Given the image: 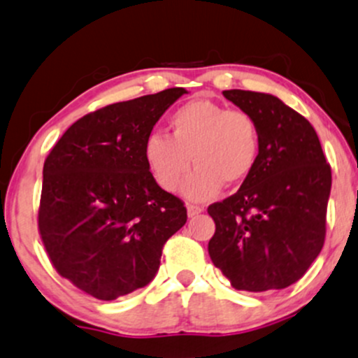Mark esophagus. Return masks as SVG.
<instances>
[{
    "label": "esophagus",
    "instance_id": "obj_1",
    "mask_svg": "<svg viewBox=\"0 0 358 358\" xmlns=\"http://www.w3.org/2000/svg\"><path fill=\"white\" fill-rule=\"evenodd\" d=\"M200 212H203V207L194 206V203H188V206H187V214H188V217H195V215H199Z\"/></svg>",
    "mask_w": 358,
    "mask_h": 358
}]
</instances>
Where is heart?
<instances>
[{"mask_svg": "<svg viewBox=\"0 0 358 358\" xmlns=\"http://www.w3.org/2000/svg\"><path fill=\"white\" fill-rule=\"evenodd\" d=\"M170 136L151 134L144 161L156 183L175 192L192 163L195 170L182 187L194 202L214 199L227 185L250 178L260 156V131L251 115L197 98L178 107L168 119Z\"/></svg>", "mask_w": 358, "mask_h": 358, "instance_id": "b5f03b06", "label": "heart"}]
</instances>
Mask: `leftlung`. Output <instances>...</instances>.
Listing matches in <instances>:
<instances>
[{
    "label": "left lung",
    "mask_w": 358,
    "mask_h": 358,
    "mask_svg": "<svg viewBox=\"0 0 358 358\" xmlns=\"http://www.w3.org/2000/svg\"><path fill=\"white\" fill-rule=\"evenodd\" d=\"M222 95L257 122L260 156L236 194L207 209L215 222L210 260L238 290L285 289L324 245L331 168L313 125L280 98Z\"/></svg>",
    "instance_id": "obj_1"
}]
</instances>
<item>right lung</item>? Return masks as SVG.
<instances>
[{"mask_svg": "<svg viewBox=\"0 0 358 358\" xmlns=\"http://www.w3.org/2000/svg\"><path fill=\"white\" fill-rule=\"evenodd\" d=\"M170 88L81 117L44 163L38 231L61 277L100 301L144 287L187 209L152 178L144 143L185 95Z\"/></svg>", "mask_w": 358, "mask_h": 358, "instance_id": "right-lung-1", "label": "right lung"}]
</instances>
